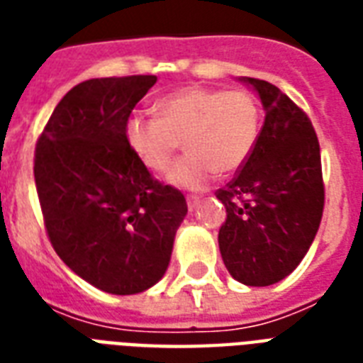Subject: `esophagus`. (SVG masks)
Here are the masks:
<instances>
[{"label":"esophagus","mask_w":363,"mask_h":363,"mask_svg":"<svg viewBox=\"0 0 363 363\" xmlns=\"http://www.w3.org/2000/svg\"><path fill=\"white\" fill-rule=\"evenodd\" d=\"M186 203H188V209L194 211V209H196V207H198L199 198H198V196H188V198H186Z\"/></svg>","instance_id":"obj_1"}]
</instances>
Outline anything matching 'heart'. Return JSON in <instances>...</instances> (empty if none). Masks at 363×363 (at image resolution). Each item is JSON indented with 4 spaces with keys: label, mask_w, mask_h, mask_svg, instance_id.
<instances>
[{
    "label": "heart",
    "mask_w": 363,
    "mask_h": 363,
    "mask_svg": "<svg viewBox=\"0 0 363 363\" xmlns=\"http://www.w3.org/2000/svg\"><path fill=\"white\" fill-rule=\"evenodd\" d=\"M158 118L133 116L125 141L147 169L164 173L179 147L186 148L169 181L201 188L215 175L238 173L250 158L259 135V105L247 90L190 86L156 107Z\"/></svg>",
    "instance_id": "1"
}]
</instances>
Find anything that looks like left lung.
Segmentation results:
<instances>
[{
    "instance_id": "obj_1",
    "label": "left lung",
    "mask_w": 363,
    "mask_h": 363,
    "mask_svg": "<svg viewBox=\"0 0 363 363\" xmlns=\"http://www.w3.org/2000/svg\"><path fill=\"white\" fill-rule=\"evenodd\" d=\"M258 92L265 121L250 158L216 198L224 265L247 286L288 277L309 250L324 211L320 145L309 116L275 84L241 79Z\"/></svg>"
}]
</instances>
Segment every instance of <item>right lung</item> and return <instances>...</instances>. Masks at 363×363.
<instances>
[{
  "instance_id": "add662e5",
  "label": "right lung",
  "mask_w": 363,
  "mask_h": 363,
  "mask_svg": "<svg viewBox=\"0 0 363 363\" xmlns=\"http://www.w3.org/2000/svg\"><path fill=\"white\" fill-rule=\"evenodd\" d=\"M154 75L90 79L65 94L37 139L45 230L64 264L116 296L154 286L169 265L186 199L156 181L125 141Z\"/></svg>"
}]
</instances>
